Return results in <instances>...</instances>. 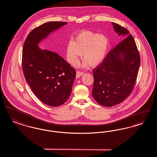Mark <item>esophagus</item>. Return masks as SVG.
Instances as JSON below:
<instances>
[{
	"instance_id": "esophagus-1",
	"label": "esophagus",
	"mask_w": 157,
	"mask_h": 157,
	"mask_svg": "<svg viewBox=\"0 0 157 157\" xmlns=\"http://www.w3.org/2000/svg\"><path fill=\"white\" fill-rule=\"evenodd\" d=\"M83 74H84V73L82 72V71H77V73H76V77H77V78L80 77H81L82 75H83Z\"/></svg>"
}]
</instances>
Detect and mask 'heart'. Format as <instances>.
I'll list each match as a JSON object with an SVG mask.
<instances>
[{"instance_id":"b5f03b06","label":"heart","mask_w":157,"mask_h":157,"mask_svg":"<svg viewBox=\"0 0 157 157\" xmlns=\"http://www.w3.org/2000/svg\"><path fill=\"white\" fill-rule=\"evenodd\" d=\"M109 47V41L105 35L91 31L78 33L74 41L68 42L67 56L69 63L75 65L82 54L84 66H98L104 60Z\"/></svg>"}]
</instances>
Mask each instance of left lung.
Masks as SVG:
<instances>
[{"instance_id":"1","label":"left lung","mask_w":157,"mask_h":157,"mask_svg":"<svg viewBox=\"0 0 157 157\" xmlns=\"http://www.w3.org/2000/svg\"><path fill=\"white\" fill-rule=\"evenodd\" d=\"M116 33L125 38L107 53L93 70L92 96L100 105L111 107L122 103L132 93L140 66V56L128 29L112 23Z\"/></svg>"}]
</instances>
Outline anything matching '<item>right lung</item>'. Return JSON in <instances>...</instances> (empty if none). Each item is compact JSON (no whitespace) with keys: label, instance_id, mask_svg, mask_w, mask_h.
Returning <instances> with one entry per match:
<instances>
[{"label":"right lung","instance_id":"obj_1","mask_svg":"<svg viewBox=\"0 0 157 157\" xmlns=\"http://www.w3.org/2000/svg\"><path fill=\"white\" fill-rule=\"evenodd\" d=\"M66 24L48 22L35 28L27 36L22 50V66L26 82L42 102L52 107L62 105L68 99L76 72L58 54L41 50L38 44Z\"/></svg>","mask_w":157,"mask_h":157}]
</instances>
